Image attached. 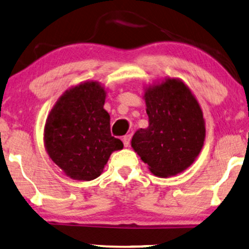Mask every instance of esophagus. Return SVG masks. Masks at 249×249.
I'll use <instances>...</instances> for the list:
<instances>
[{
	"instance_id": "obj_1",
	"label": "esophagus",
	"mask_w": 249,
	"mask_h": 249,
	"mask_svg": "<svg viewBox=\"0 0 249 249\" xmlns=\"http://www.w3.org/2000/svg\"><path fill=\"white\" fill-rule=\"evenodd\" d=\"M131 139H132V135H131V134H128V135H125L124 138H123V143H124V146H126V148H127V146L129 145V143H131Z\"/></svg>"
}]
</instances>
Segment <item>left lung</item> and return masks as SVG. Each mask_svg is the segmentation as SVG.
Returning a JSON list of instances; mask_svg holds the SVG:
<instances>
[{"instance_id":"obj_1","label":"left lung","mask_w":249,"mask_h":249,"mask_svg":"<svg viewBox=\"0 0 249 249\" xmlns=\"http://www.w3.org/2000/svg\"><path fill=\"white\" fill-rule=\"evenodd\" d=\"M149 126L140 128L132 148L158 177L181 173L194 162L205 139L201 107L179 79H167L145 89Z\"/></svg>"}]
</instances>
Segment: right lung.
I'll return each mask as SVG.
<instances>
[{
	"mask_svg": "<svg viewBox=\"0 0 249 249\" xmlns=\"http://www.w3.org/2000/svg\"><path fill=\"white\" fill-rule=\"evenodd\" d=\"M105 99L104 87L87 81L66 90L46 120L44 141L48 156L73 179L99 177L111 153L123 149V142L111 136Z\"/></svg>",
	"mask_w": 249,
	"mask_h": 249,
	"instance_id": "obj_1",
	"label": "right lung"
}]
</instances>
